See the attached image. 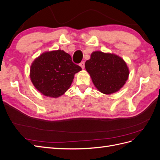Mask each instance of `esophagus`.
Masks as SVG:
<instances>
[{
  "label": "esophagus",
  "instance_id": "obj_1",
  "mask_svg": "<svg viewBox=\"0 0 160 160\" xmlns=\"http://www.w3.org/2000/svg\"><path fill=\"white\" fill-rule=\"evenodd\" d=\"M79 65L81 66V68L83 69L85 68V62H84V61H82V62H81V63L79 64Z\"/></svg>",
  "mask_w": 160,
  "mask_h": 160
}]
</instances>
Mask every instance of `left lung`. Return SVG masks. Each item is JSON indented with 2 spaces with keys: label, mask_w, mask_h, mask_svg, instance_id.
<instances>
[{
  "label": "left lung",
  "mask_w": 160,
  "mask_h": 160,
  "mask_svg": "<svg viewBox=\"0 0 160 160\" xmlns=\"http://www.w3.org/2000/svg\"><path fill=\"white\" fill-rule=\"evenodd\" d=\"M85 66L95 87L103 94L118 91L128 79L129 71L126 62L113 53L94 51Z\"/></svg>",
  "instance_id": "left-lung-1"
}]
</instances>
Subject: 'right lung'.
I'll return each instance as SVG.
<instances>
[{
  "mask_svg": "<svg viewBox=\"0 0 160 160\" xmlns=\"http://www.w3.org/2000/svg\"><path fill=\"white\" fill-rule=\"evenodd\" d=\"M81 67L62 50L47 51L33 61L30 78L35 88L47 97L57 98L69 89Z\"/></svg>",
  "mask_w": 160,
  "mask_h": 160,
  "instance_id": "add662e5",
  "label": "right lung"
}]
</instances>
